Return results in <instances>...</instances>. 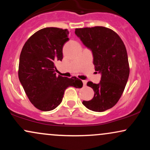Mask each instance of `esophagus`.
I'll use <instances>...</instances> for the list:
<instances>
[{
    "instance_id": "esophagus-1",
    "label": "esophagus",
    "mask_w": 150,
    "mask_h": 150,
    "mask_svg": "<svg viewBox=\"0 0 150 150\" xmlns=\"http://www.w3.org/2000/svg\"><path fill=\"white\" fill-rule=\"evenodd\" d=\"M82 82H83V85L85 86L87 85V80H82Z\"/></svg>"
}]
</instances>
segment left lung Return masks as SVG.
Wrapping results in <instances>:
<instances>
[{
	"label": "left lung",
	"instance_id": "obj_1",
	"mask_svg": "<svg viewBox=\"0 0 150 150\" xmlns=\"http://www.w3.org/2000/svg\"><path fill=\"white\" fill-rule=\"evenodd\" d=\"M75 33L92 51L95 70L101 75L99 83L87 82L94 95L82 104L89 110L102 112L116 105L128 82L130 69L126 49L119 36L106 27L75 29Z\"/></svg>",
	"mask_w": 150,
	"mask_h": 150
}]
</instances>
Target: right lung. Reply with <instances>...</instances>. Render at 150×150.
I'll use <instances>...</instances> for the list:
<instances>
[{
	"label": "right lung",
	"mask_w": 150,
	"mask_h": 150,
	"mask_svg": "<svg viewBox=\"0 0 150 150\" xmlns=\"http://www.w3.org/2000/svg\"><path fill=\"white\" fill-rule=\"evenodd\" d=\"M68 30L46 27L26 42L20 56L18 76L27 97L38 109L49 111L63 100L67 87H82V80L56 75L54 63L63 59V47L69 40Z\"/></svg>",
	"instance_id": "add662e5"
}]
</instances>
